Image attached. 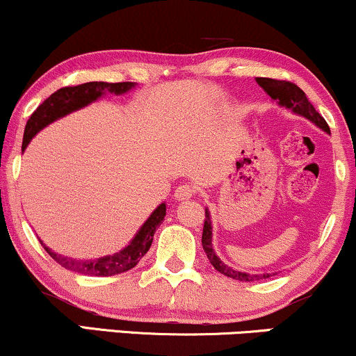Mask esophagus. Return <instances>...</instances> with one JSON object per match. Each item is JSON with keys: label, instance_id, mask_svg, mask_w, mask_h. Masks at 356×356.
Returning a JSON list of instances; mask_svg holds the SVG:
<instances>
[{"label": "esophagus", "instance_id": "esophagus-1", "mask_svg": "<svg viewBox=\"0 0 356 356\" xmlns=\"http://www.w3.org/2000/svg\"><path fill=\"white\" fill-rule=\"evenodd\" d=\"M195 195V188L191 185H179L177 186V190H175V200H178V202H186V200H190L191 196Z\"/></svg>", "mask_w": 356, "mask_h": 356}]
</instances>
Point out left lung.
I'll return each instance as SVG.
<instances>
[{
  "label": "left lung",
  "mask_w": 356,
  "mask_h": 356,
  "mask_svg": "<svg viewBox=\"0 0 356 356\" xmlns=\"http://www.w3.org/2000/svg\"><path fill=\"white\" fill-rule=\"evenodd\" d=\"M257 83L263 88V90H265V93L268 95L273 102H277L280 104V106L285 108V110H290L291 113H295V115L303 116V118L312 121L315 127H318L321 131L328 133L330 135V128L327 121H325L323 116L313 108L310 99L307 98V95H305L303 90H300L298 86L290 81H280V79H271V78H257ZM204 216H207V218H204V225H203L202 245H203L204 253H207L208 260H210L211 265L215 266L216 271H220V273L225 275V277L238 280V282H258V280H266L273 277L275 273H260V275L245 273V271L232 268V266H228L227 263L221 261V258L216 254L211 243L213 227H211V215L210 211H208V208H204Z\"/></svg>",
  "instance_id": "1"
}]
</instances>
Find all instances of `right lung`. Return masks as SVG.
Wrapping results in <instances>:
<instances>
[{
  "instance_id": "1",
  "label": "right lung",
  "mask_w": 356,
  "mask_h": 356,
  "mask_svg": "<svg viewBox=\"0 0 356 356\" xmlns=\"http://www.w3.org/2000/svg\"><path fill=\"white\" fill-rule=\"evenodd\" d=\"M135 86L136 83L131 81H90L78 86H66L54 91V93L49 96V98H46L44 102L36 108L35 113L29 116L26 127H24L23 146H21V149L24 152L26 146L29 145V141H31L41 129L48 127V124L54 123L56 120L63 118V116L81 110V108L88 106V104L98 102V99L106 93L120 96L131 91ZM165 216L166 203H161L160 207L154 208V211L148 216V220L141 225V228L138 229L136 235L133 236V240L129 241L124 248H121L120 252L113 254H106V257L95 258V260H78V258L65 257V254L53 252V250L48 248L43 241H40L41 245L44 246V250L48 252L49 257H51L56 263H60L61 266H65L66 270L81 275H91V277H113V275L124 273V271L135 268L138 261L145 257L146 252L149 250V246H152L154 232H156L158 227L163 223Z\"/></svg>"
}]
</instances>
